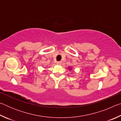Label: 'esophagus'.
Wrapping results in <instances>:
<instances>
[{
  "label": "esophagus",
  "mask_w": 121,
  "mask_h": 121,
  "mask_svg": "<svg viewBox=\"0 0 121 121\" xmlns=\"http://www.w3.org/2000/svg\"><path fill=\"white\" fill-rule=\"evenodd\" d=\"M56 64L58 65H60L61 64V61H58V62H56Z\"/></svg>",
  "instance_id": "34e87169"
}]
</instances>
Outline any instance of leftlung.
<instances>
[{
	"instance_id": "1",
	"label": "left lung",
	"mask_w": 121,
	"mask_h": 121,
	"mask_svg": "<svg viewBox=\"0 0 121 121\" xmlns=\"http://www.w3.org/2000/svg\"><path fill=\"white\" fill-rule=\"evenodd\" d=\"M68 69H70V70H71V68H70V67H69Z\"/></svg>"
}]
</instances>
